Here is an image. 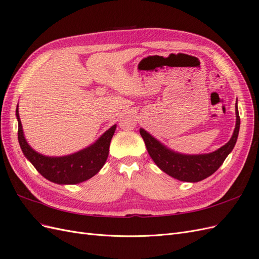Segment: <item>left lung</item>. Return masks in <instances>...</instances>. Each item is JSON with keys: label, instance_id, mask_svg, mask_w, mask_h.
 <instances>
[{"label": "left lung", "instance_id": "obj_1", "mask_svg": "<svg viewBox=\"0 0 259 259\" xmlns=\"http://www.w3.org/2000/svg\"><path fill=\"white\" fill-rule=\"evenodd\" d=\"M236 115V128H234L233 135L229 142L222 148H219L218 150L207 154L187 155L176 153L164 147L145 130L140 128L139 132L144 138L149 154L164 173L178 180H182V182L197 183L214 174L221 167L227 155L232 151L234 145L237 143L240 130V115L237 103Z\"/></svg>", "mask_w": 259, "mask_h": 259}]
</instances>
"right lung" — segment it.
<instances>
[{
	"label": "right lung",
	"instance_id": "right-lung-1",
	"mask_svg": "<svg viewBox=\"0 0 259 259\" xmlns=\"http://www.w3.org/2000/svg\"><path fill=\"white\" fill-rule=\"evenodd\" d=\"M18 120V142L26 158L32 163L36 170L46 179L55 184L75 185L85 182L96 175L104 166L109 154V147L116 125L109 128L97 142L83 150L59 158L45 156L34 151L23 136L18 106L16 109Z\"/></svg>",
	"mask_w": 259,
	"mask_h": 259
}]
</instances>
